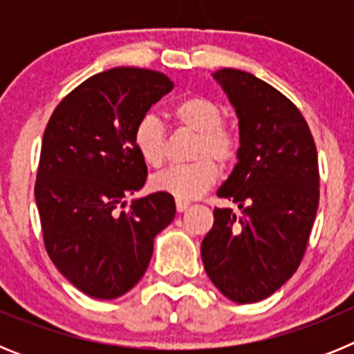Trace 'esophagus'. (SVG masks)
<instances>
[{
	"instance_id": "34e87169",
	"label": "esophagus",
	"mask_w": 354,
	"mask_h": 354,
	"mask_svg": "<svg viewBox=\"0 0 354 354\" xmlns=\"http://www.w3.org/2000/svg\"><path fill=\"white\" fill-rule=\"evenodd\" d=\"M189 202H187V200H175V207H177V211L179 212H184L186 211L187 207H189Z\"/></svg>"
}]
</instances>
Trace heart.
<instances>
[{"mask_svg": "<svg viewBox=\"0 0 354 354\" xmlns=\"http://www.w3.org/2000/svg\"><path fill=\"white\" fill-rule=\"evenodd\" d=\"M175 126L195 134L189 165L171 167L156 174L150 187L168 193L177 200H192L207 192L218 180V167L232 165L239 154V138L223 124L225 113L214 99L207 95H187L170 109ZM133 145L145 165L159 168L167 156V131L156 115L145 113L133 129ZM214 158V162L212 159Z\"/></svg>", "mask_w": 354, "mask_h": 354, "instance_id": "1", "label": "heart"}]
</instances>
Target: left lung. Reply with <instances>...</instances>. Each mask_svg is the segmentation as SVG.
<instances>
[{
	"label": "left lung",
	"instance_id": "8db88e82",
	"mask_svg": "<svg viewBox=\"0 0 354 354\" xmlns=\"http://www.w3.org/2000/svg\"><path fill=\"white\" fill-rule=\"evenodd\" d=\"M239 117V161L202 241L205 273L236 303L268 298L296 273L319 205L317 150L292 101L248 72L214 74Z\"/></svg>",
	"mask_w": 354,
	"mask_h": 354
}]
</instances>
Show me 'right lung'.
I'll return each mask as SVG.
<instances>
[{"label":"right lung","mask_w":354,"mask_h":354,"mask_svg":"<svg viewBox=\"0 0 354 354\" xmlns=\"http://www.w3.org/2000/svg\"><path fill=\"white\" fill-rule=\"evenodd\" d=\"M171 88L162 72L109 68L65 95L44 131L35 183L44 246L58 271L92 298L133 289L154 237L174 220V196L161 192L122 211L147 180L134 124Z\"/></svg>","instance_id":"obj_1"}]
</instances>
